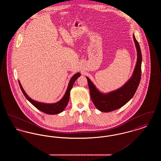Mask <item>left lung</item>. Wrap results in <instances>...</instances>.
Listing matches in <instances>:
<instances>
[{
	"label": "left lung",
	"mask_w": 161,
	"mask_h": 161,
	"mask_svg": "<svg viewBox=\"0 0 161 161\" xmlns=\"http://www.w3.org/2000/svg\"><path fill=\"white\" fill-rule=\"evenodd\" d=\"M133 40L137 50V61L131 77L122 87L114 91L103 93L86 77L91 100L95 106L101 112H109L123 107L131 99L138 89L141 77L142 54L139 45L134 35Z\"/></svg>",
	"instance_id": "8db88e82"
}]
</instances>
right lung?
Instances as JSON below:
<instances>
[{
	"instance_id": "1",
	"label": "right lung",
	"mask_w": 161,
	"mask_h": 161,
	"mask_svg": "<svg viewBox=\"0 0 161 161\" xmlns=\"http://www.w3.org/2000/svg\"><path fill=\"white\" fill-rule=\"evenodd\" d=\"M80 75H81V74L79 72H78L74 75H73L69 81L67 90L65 92L63 97L59 101H58L55 103H52V104L40 103V102H38V101H36L35 100L31 99V98L26 93V92H25V91L21 85V83L19 81V83L20 85V89L23 92V95H25L26 98L28 100L34 107H36L39 110L42 111L45 114H47L55 115V114H60L63 111V110L66 107V106L69 102L70 90L72 89L73 84L75 81V80Z\"/></svg>"
}]
</instances>
